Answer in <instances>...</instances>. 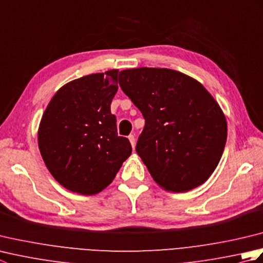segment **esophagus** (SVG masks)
<instances>
[{
  "instance_id": "34e87169",
  "label": "esophagus",
  "mask_w": 263,
  "mask_h": 263,
  "mask_svg": "<svg viewBox=\"0 0 263 263\" xmlns=\"http://www.w3.org/2000/svg\"><path fill=\"white\" fill-rule=\"evenodd\" d=\"M128 140H130V142H131V144H132V147L135 148L136 147V137L133 136V135H131V136H128Z\"/></svg>"
}]
</instances>
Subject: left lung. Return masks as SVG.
<instances>
[{
  "instance_id": "obj_1",
  "label": "left lung",
  "mask_w": 263,
  "mask_h": 263,
  "mask_svg": "<svg viewBox=\"0 0 263 263\" xmlns=\"http://www.w3.org/2000/svg\"><path fill=\"white\" fill-rule=\"evenodd\" d=\"M119 82L146 121L136 152L154 181L172 192L203 184L227 139L226 117L215 98L199 81L171 69L123 70Z\"/></svg>"
}]
</instances>
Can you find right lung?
Masks as SVG:
<instances>
[{
    "label": "right lung",
    "mask_w": 263,
    "mask_h": 263,
    "mask_svg": "<svg viewBox=\"0 0 263 263\" xmlns=\"http://www.w3.org/2000/svg\"><path fill=\"white\" fill-rule=\"evenodd\" d=\"M119 70L92 73L61 87L44 111L38 147L47 170L61 185L83 195L103 191L132 153L119 137L110 103Z\"/></svg>",
    "instance_id": "add662e5"
}]
</instances>
